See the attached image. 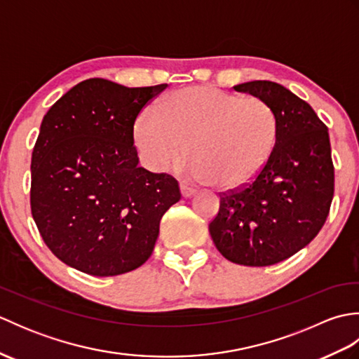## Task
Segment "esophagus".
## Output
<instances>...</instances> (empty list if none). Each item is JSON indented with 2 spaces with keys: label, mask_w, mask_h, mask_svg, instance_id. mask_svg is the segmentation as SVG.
<instances>
[{
  "label": "esophagus",
  "mask_w": 359,
  "mask_h": 359,
  "mask_svg": "<svg viewBox=\"0 0 359 359\" xmlns=\"http://www.w3.org/2000/svg\"><path fill=\"white\" fill-rule=\"evenodd\" d=\"M180 193H182V197H185V199H188V197H193L196 194V189L188 187L187 184H180Z\"/></svg>",
  "instance_id": "34e87169"
}]
</instances>
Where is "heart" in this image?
<instances>
[{"label":"heart","instance_id":"heart-1","mask_svg":"<svg viewBox=\"0 0 359 359\" xmlns=\"http://www.w3.org/2000/svg\"><path fill=\"white\" fill-rule=\"evenodd\" d=\"M278 137L276 114L261 98L191 86L165 97L134 123V143L151 171L163 172L187 148L179 170L188 179L239 188L269 162Z\"/></svg>","mask_w":359,"mask_h":359}]
</instances>
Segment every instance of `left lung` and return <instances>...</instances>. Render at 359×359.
Returning <instances> with one entry per match:
<instances>
[{
    "instance_id": "obj_1",
    "label": "left lung",
    "mask_w": 359,
    "mask_h": 359,
    "mask_svg": "<svg viewBox=\"0 0 359 359\" xmlns=\"http://www.w3.org/2000/svg\"><path fill=\"white\" fill-rule=\"evenodd\" d=\"M234 90L271 106L278 137L262 171L220 197L208 228L228 261L266 266L309 245L329 216L334 189L329 129L307 102L279 83L255 80Z\"/></svg>"
}]
</instances>
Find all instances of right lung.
<instances>
[{
	"instance_id": "1",
	"label": "right lung",
	"mask_w": 359,
	"mask_h": 359,
	"mask_svg": "<svg viewBox=\"0 0 359 359\" xmlns=\"http://www.w3.org/2000/svg\"><path fill=\"white\" fill-rule=\"evenodd\" d=\"M168 85L126 88L89 79L50 106L32 152L30 208L60 261L117 276L148 261L177 180L139 166L134 121Z\"/></svg>"
}]
</instances>
